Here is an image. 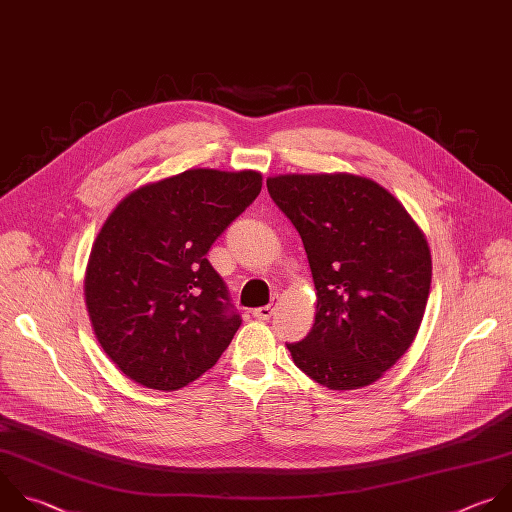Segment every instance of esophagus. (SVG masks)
I'll return each mask as SVG.
<instances>
[{
	"label": "esophagus",
	"mask_w": 512,
	"mask_h": 512,
	"mask_svg": "<svg viewBox=\"0 0 512 512\" xmlns=\"http://www.w3.org/2000/svg\"><path fill=\"white\" fill-rule=\"evenodd\" d=\"M271 315H273V307H271V305H263V307H257V309L253 311V317H255V319H261V321H267Z\"/></svg>",
	"instance_id": "34e87169"
}]
</instances>
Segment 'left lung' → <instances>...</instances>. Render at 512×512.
Wrapping results in <instances>:
<instances>
[{"label": "left lung", "mask_w": 512, "mask_h": 512, "mask_svg": "<svg viewBox=\"0 0 512 512\" xmlns=\"http://www.w3.org/2000/svg\"><path fill=\"white\" fill-rule=\"evenodd\" d=\"M297 229L313 285L315 323L287 344L295 366L329 390L374 384L412 346L430 281L428 241L404 205L350 173L267 179Z\"/></svg>", "instance_id": "8db88e82"}]
</instances>
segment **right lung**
Wrapping results in <instances>:
<instances>
[{"instance_id":"right-lung-1","label":"right lung","mask_w":512,"mask_h":512,"mask_svg":"<svg viewBox=\"0 0 512 512\" xmlns=\"http://www.w3.org/2000/svg\"><path fill=\"white\" fill-rule=\"evenodd\" d=\"M257 170L191 168L124 197L88 259L84 297L106 356L136 384L173 392L211 370L241 317L207 259L257 199Z\"/></svg>"}]
</instances>
